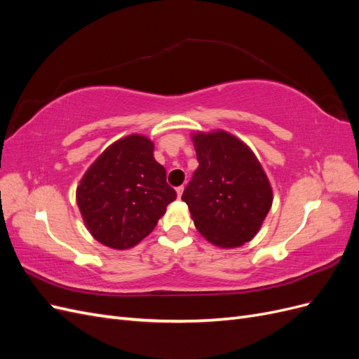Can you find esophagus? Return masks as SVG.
<instances>
[{
    "mask_svg": "<svg viewBox=\"0 0 359 359\" xmlns=\"http://www.w3.org/2000/svg\"><path fill=\"white\" fill-rule=\"evenodd\" d=\"M182 193H184V186L177 187V194H178V198H181V196H182Z\"/></svg>",
    "mask_w": 359,
    "mask_h": 359,
    "instance_id": "esophagus-1",
    "label": "esophagus"
}]
</instances>
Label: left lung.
<instances>
[{
    "mask_svg": "<svg viewBox=\"0 0 359 359\" xmlns=\"http://www.w3.org/2000/svg\"><path fill=\"white\" fill-rule=\"evenodd\" d=\"M199 168L182 193L206 241L235 248L252 241L273 205V189L255 153L241 139L214 130L191 135Z\"/></svg>",
    "mask_w": 359,
    "mask_h": 359,
    "instance_id": "1",
    "label": "left lung"
}]
</instances>
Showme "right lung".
<instances>
[{
	"mask_svg": "<svg viewBox=\"0 0 359 359\" xmlns=\"http://www.w3.org/2000/svg\"><path fill=\"white\" fill-rule=\"evenodd\" d=\"M153 153L147 136L130 135L107 147L83 173L76 201L86 229L103 245L135 247L177 199Z\"/></svg>",
	"mask_w": 359,
	"mask_h": 359,
	"instance_id": "right-lung-1",
	"label": "right lung"
}]
</instances>
